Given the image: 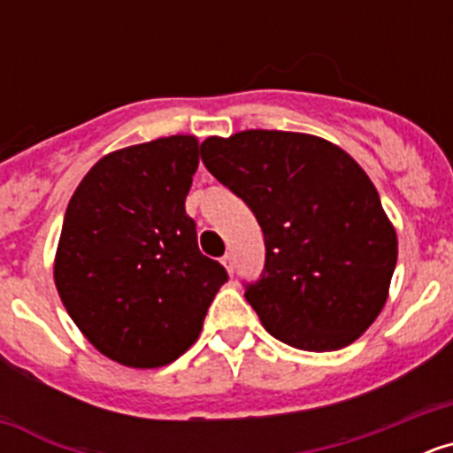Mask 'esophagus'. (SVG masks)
I'll list each match as a JSON object with an SVG mask.
<instances>
[{"label": "esophagus", "mask_w": 453, "mask_h": 453, "mask_svg": "<svg viewBox=\"0 0 453 453\" xmlns=\"http://www.w3.org/2000/svg\"><path fill=\"white\" fill-rule=\"evenodd\" d=\"M222 265H224V270L229 272V274H234V256L231 254H226L222 258Z\"/></svg>", "instance_id": "esophagus-1"}]
</instances>
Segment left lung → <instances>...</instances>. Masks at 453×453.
<instances>
[{
    "label": "left lung",
    "mask_w": 453,
    "mask_h": 453,
    "mask_svg": "<svg viewBox=\"0 0 453 453\" xmlns=\"http://www.w3.org/2000/svg\"><path fill=\"white\" fill-rule=\"evenodd\" d=\"M202 161L265 235V272L245 299L267 334L303 351L361 338L397 265V231L365 170L329 140L267 129L211 135Z\"/></svg>",
    "instance_id": "1"
}]
</instances>
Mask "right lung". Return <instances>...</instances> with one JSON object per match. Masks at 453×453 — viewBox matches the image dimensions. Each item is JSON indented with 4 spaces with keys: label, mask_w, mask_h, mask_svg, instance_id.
<instances>
[{
    "label": "right lung",
    "mask_w": 453,
    "mask_h": 453,
    "mask_svg": "<svg viewBox=\"0 0 453 453\" xmlns=\"http://www.w3.org/2000/svg\"><path fill=\"white\" fill-rule=\"evenodd\" d=\"M197 165L195 135L124 147L99 158L67 203L56 290L88 342L119 365L177 361L226 281L186 215Z\"/></svg>",
    "instance_id": "obj_1"
}]
</instances>
